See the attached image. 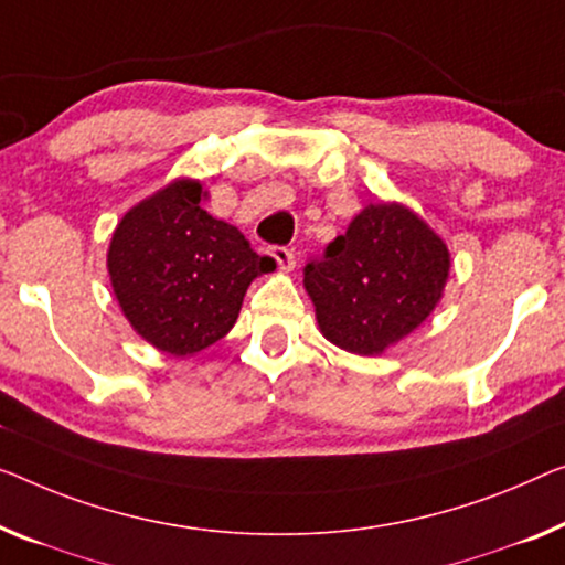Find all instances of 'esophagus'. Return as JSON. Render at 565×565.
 Returning a JSON list of instances; mask_svg holds the SVG:
<instances>
[{
    "label": "esophagus",
    "instance_id": "1",
    "mask_svg": "<svg viewBox=\"0 0 565 565\" xmlns=\"http://www.w3.org/2000/svg\"><path fill=\"white\" fill-rule=\"evenodd\" d=\"M268 254L274 256V260L279 264L281 271H291L294 264H297V256H294V250L286 248V246H271V248H268Z\"/></svg>",
    "mask_w": 565,
    "mask_h": 565
}]
</instances>
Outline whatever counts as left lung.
<instances>
[{
	"label": "left lung",
	"instance_id": "8db88e82",
	"mask_svg": "<svg viewBox=\"0 0 565 565\" xmlns=\"http://www.w3.org/2000/svg\"><path fill=\"white\" fill-rule=\"evenodd\" d=\"M449 250L403 205H367L305 266L319 330L337 348L377 355L431 315Z\"/></svg>",
	"mask_w": 565,
	"mask_h": 565
}]
</instances>
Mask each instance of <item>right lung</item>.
<instances>
[{
    "mask_svg": "<svg viewBox=\"0 0 565 565\" xmlns=\"http://www.w3.org/2000/svg\"><path fill=\"white\" fill-rule=\"evenodd\" d=\"M200 182H172L124 215L108 248V274L126 319L177 358L231 332L266 264L238 228L200 207Z\"/></svg>",
    "mask_w": 565,
    "mask_h": 565,
    "instance_id": "right-lung-1",
    "label": "right lung"
}]
</instances>
